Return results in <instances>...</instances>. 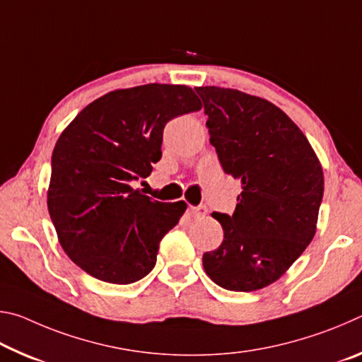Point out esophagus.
Here are the masks:
<instances>
[{
	"instance_id": "1",
	"label": "esophagus",
	"mask_w": 362,
	"mask_h": 362,
	"mask_svg": "<svg viewBox=\"0 0 362 362\" xmlns=\"http://www.w3.org/2000/svg\"><path fill=\"white\" fill-rule=\"evenodd\" d=\"M188 216L193 217V218H199V217H204L207 214V207L206 206H199V207H188Z\"/></svg>"
}]
</instances>
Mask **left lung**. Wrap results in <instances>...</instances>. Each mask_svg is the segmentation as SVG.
I'll use <instances>...</instances> for the list:
<instances>
[{
  "label": "left lung",
  "instance_id": "1",
  "mask_svg": "<svg viewBox=\"0 0 362 362\" xmlns=\"http://www.w3.org/2000/svg\"><path fill=\"white\" fill-rule=\"evenodd\" d=\"M196 93L218 161L243 188L233 216L212 214L223 241L203 255V267L226 291H259L283 276L313 240L324 193L321 163L272 102L217 86Z\"/></svg>",
  "mask_w": 362,
  "mask_h": 362
}]
</instances>
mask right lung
<instances>
[{
	"instance_id": "1",
	"label": "right lung",
	"mask_w": 362,
	"mask_h": 362,
	"mask_svg": "<svg viewBox=\"0 0 362 362\" xmlns=\"http://www.w3.org/2000/svg\"><path fill=\"white\" fill-rule=\"evenodd\" d=\"M201 102L180 84L116 89L89 103L52 151L47 209L73 263L110 284H131L156 263L163 236L179 223L183 201L159 203L132 188L161 159L163 129Z\"/></svg>"
}]
</instances>
